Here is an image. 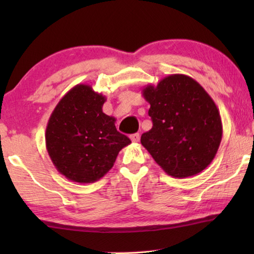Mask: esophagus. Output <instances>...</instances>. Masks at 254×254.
<instances>
[{"mask_svg": "<svg viewBox=\"0 0 254 254\" xmlns=\"http://www.w3.org/2000/svg\"><path fill=\"white\" fill-rule=\"evenodd\" d=\"M130 139H131L132 142H134V143L139 142V141H140V134H139V133H134V134H131L130 135Z\"/></svg>", "mask_w": 254, "mask_h": 254, "instance_id": "esophagus-1", "label": "esophagus"}]
</instances>
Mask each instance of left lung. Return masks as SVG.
I'll return each mask as SVG.
<instances>
[{
  "instance_id": "obj_1",
  "label": "left lung",
  "mask_w": 254,
  "mask_h": 254,
  "mask_svg": "<svg viewBox=\"0 0 254 254\" xmlns=\"http://www.w3.org/2000/svg\"><path fill=\"white\" fill-rule=\"evenodd\" d=\"M153 127L141 143L167 175L191 177L203 171L220 148L222 120L216 104L199 83L183 74L142 89Z\"/></svg>"
}]
</instances>
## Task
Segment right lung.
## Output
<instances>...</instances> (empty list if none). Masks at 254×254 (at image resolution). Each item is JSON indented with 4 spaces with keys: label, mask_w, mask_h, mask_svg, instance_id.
<instances>
[{
    "label": "right lung",
    "mask_w": 254,
    "mask_h": 254,
    "mask_svg": "<svg viewBox=\"0 0 254 254\" xmlns=\"http://www.w3.org/2000/svg\"><path fill=\"white\" fill-rule=\"evenodd\" d=\"M106 97L91 85L68 91L51 113L46 148L60 174L68 180L89 184L113 167L119 152L131 143L115 127V118L103 113Z\"/></svg>",
    "instance_id": "add662e5"
}]
</instances>
